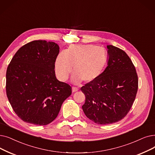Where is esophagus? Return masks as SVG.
<instances>
[{
    "label": "esophagus",
    "mask_w": 155,
    "mask_h": 155,
    "mask_svg": "<svg viewBox=\"0 0 155 155\" xmlns=\"http://www.w3.org/2000/svg\"><path fill=\"white\" fill-rule=\"evenodd\" d=\"M78 91V89L75 87H72V92H75Z\"/></svg>",
    "instance_id": "1"
}]
</instances>
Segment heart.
I'll return each mask as SVG.
<instances>
[{
	"instance_id": "obj_1",
	"label": "heart",
	"mask_w": 155,
	"mask_h": 155,
	"mask_svg": "<svg viewBox=\"0 0 155 155\" xmlns=\"http://www.w3.org/2000/svg\"><path fill=\"white\" fill-rule=\"evenodd\" d=\"M107 53L102 47L92 44H71L60 52L55 62V72L62 82L68 78L73 66L72 81L91 83L103 73L107 61Z\"/></svg>"
}]
</instances>
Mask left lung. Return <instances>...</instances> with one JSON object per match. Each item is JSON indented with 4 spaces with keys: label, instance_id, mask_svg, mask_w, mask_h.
Returning a JSON list of instances; mask_svg holds the SVG:
<instances>
[{
    "label": "left lung",
    "instance_id": "obj_1",
    "mask_svg": "<svg viewBox=\"0 0 155 155\" xmlns=\"http://www.w3.org/2000/svg\"><path fill=\"white\" fill-rule=\"evenodd\" d=\"M108 61L101 77L81 87L85 96L82 110L86 117L101 125L119 122L129 113L136 99L138 77L126 52L107 45Z\"/></svg>",
    "mask_w": 155,
    "mask_h": 155
}]
</instances>
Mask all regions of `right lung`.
<instances>
[{"label": "right lung", "mask_w": 155, "mask_h": 155, "mask_svg": "<svg viewBox=\"0 0 155 155\" xmlns=\"http://www.w3.org/2000/svg\"><path fill=\"white\" fill-rule=\"evenodd\" d=\"M57 44L34 40L16 52L6 71L7 96L13 110L25 122L45 125L54 120L71 86L57 80Z\"/></svg>", "instance_id": "1"}]
</instances>
